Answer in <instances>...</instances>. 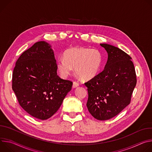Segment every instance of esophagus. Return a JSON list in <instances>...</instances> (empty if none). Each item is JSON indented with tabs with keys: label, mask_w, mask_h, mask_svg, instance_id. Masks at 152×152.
Masks as SVG:
<instances>
[{
	"label": "esophagus",
	"mask_w": 152,
	"mask_h": 152,
	"mask_svg": "<svg viewBox=\"0 0 152 152\" xmlns=\"http://www.w3.org/2000/svg\"><path fill=\"white\" fill-rule=\"evenodd\" d=\"M79 86V83L78 82H76V81H74L73 83V85H72V87L74 88H77L78 86Z\"/></svg>",
	"instance_id": "obj_1"
}]
</instances>
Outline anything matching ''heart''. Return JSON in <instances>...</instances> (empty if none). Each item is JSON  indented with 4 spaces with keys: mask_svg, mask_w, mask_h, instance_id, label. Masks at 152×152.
Instances as JSON below:
<instances>
[{
    "mask_svg": "<svg viewBox=\"0 0 152 152\" xmlns=\"http://www.w3.org/2000/svg\"><path fill=\"white\" fill-rule=\"evenodd\" d=\"M102 63L103 55L99 50L74 47L66 50L64 57L57 60V66L62 77H67L75 67L77 75L86 80L96 75Z\"/></svg>",
    "mask_w": 152,
    "mask_h": 152,
    "instance_id": "b5f03b06",
    "label": "heart"
}]
</instances>
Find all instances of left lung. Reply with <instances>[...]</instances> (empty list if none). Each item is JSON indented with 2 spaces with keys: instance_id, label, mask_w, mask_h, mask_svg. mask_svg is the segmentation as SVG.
Masks as SVG:
<instances>
[{
  "instance_id": "8db88e82",
  "label": "left lung",
  "mask_w": 152,
  "mask_h": 152,
  "mask_svg": "<svg viewBox=\"0 0 152 152\" xmlns=\"http://www.w3.org/2000/svg\"><path fill=\"white\" fill-rule=\"evenodd\" d=\"M100 45L108 54L107 61L102 72L85 84L89 113L95 119L104 121L115 116L130 104L137 75L130 56L110 45Z\"/></svg>"
}]
</instances>
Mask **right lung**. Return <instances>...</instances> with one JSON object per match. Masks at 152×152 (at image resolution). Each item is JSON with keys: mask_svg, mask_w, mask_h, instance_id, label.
<instances>
[{"mask_svg": "<svg viewBox=\"0 0 152 152\" xmlns=\"http://www.w3.org/2000/svg\"><path fill=\"white\" fill-rule=\"evenodd\" d=\"M50 46L40 41L25 50L15 63L12 88L20 106L32 116L45 120L60 108L72 82L61 78Z\"/></svg>", "mask_w": 152, "mask_h": 152, "instance_id": "add662e5", "label": "right lung"}]
</instances>
